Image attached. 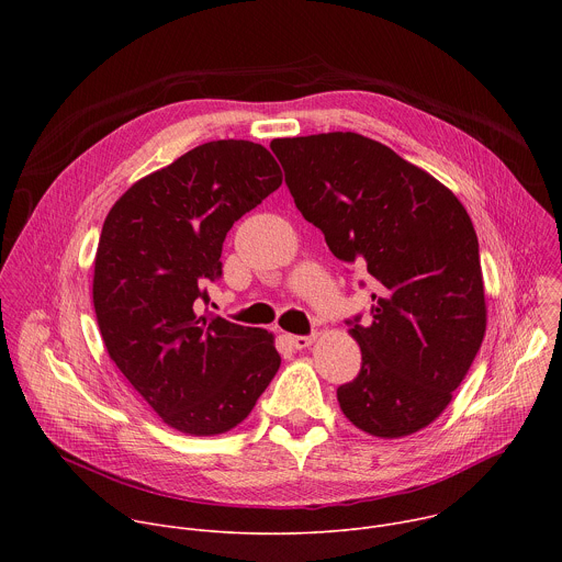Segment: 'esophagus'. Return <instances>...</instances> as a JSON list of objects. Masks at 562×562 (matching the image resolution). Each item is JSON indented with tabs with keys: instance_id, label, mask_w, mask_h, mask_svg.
Instances as JSON below:
<instances>
[{
	"instance_id": "1",
	"label": "esophagus",
	"mask_w": 562,
	"mask_h": 562,
	"mask_svg": "<svg viewBox=\"0 0 562 562\" xmlns=\"http://www.w3.org/2000/svg\"><path fill=\"white\" fill-rule=\"evenodd\" d=\"M289 342L295 349H306V347H311L315 342V336H289Z\"/></svg>"
}]
</instances>
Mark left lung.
<instances>
[{
    "mask_svg": "<svg viewBox=\"0 0 562 562\" xmlns=\"http://www.w3.org/2000/svg\"><path fill=\"white\" fill-rule=\"evenodd\" d=\"M271 150L331 254L375 280L371 325L351 323L362 367L338 389L342 414L375 438L431 425L487 329L477 237L434 176L358 133L280 137Z\"/></svg>",
    "mask_w": 562,
    "mask_h": 562,
    "instance_id": "obj_1",
    "label": "left lung"
}]
</instances>
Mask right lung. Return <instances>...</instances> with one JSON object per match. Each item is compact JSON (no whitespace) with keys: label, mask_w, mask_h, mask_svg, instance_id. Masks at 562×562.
<instances>
[{"label":"right lung","mask_w":562,"mask_h":562,"mask_svg":"<svg viewBox=\"0 0 562 562\" xmlns=\"http://www.w3.org/2000/svg\"><path fill=\"white\" fill-rule=\"evenodd\" d=\"M282 184L276 157L247 139L195 146L137 180L109 211L93 306L111 360L169 427L217 436L243 423L280 369L273 334L200 315L222 276V243Z\"/></svg>","instance_id":"1"}]
</instances>
